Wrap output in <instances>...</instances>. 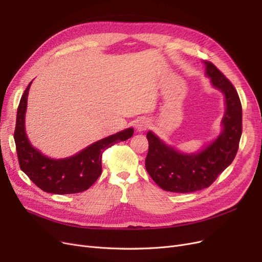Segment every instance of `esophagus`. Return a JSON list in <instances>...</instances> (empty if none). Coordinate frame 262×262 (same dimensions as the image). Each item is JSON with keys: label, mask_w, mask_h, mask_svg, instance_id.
<instances>
[{"label": "esophagus", "mask_w": 262, "mask_h": 262, "mask_svg": "<svg viewBox=\"0 0 262 262\" xmlns=\"http://www.w3.org/2000/svg\"><path fill=\"white\" fill-rule=\"evenodd\" d=\"M149 121H146L144 119L142 120H138L137 123H136V129H137L138 132H143L145 130L147 127H149Z\"/></svg>", "instance_id": "esophagus-1"}]
</instances>
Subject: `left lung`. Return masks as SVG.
Listing matches in <instances>:
<instances>
[{
  "instance_id": "8db88e82",
  "label": "left lung",
  "mask_w": 262,
  "mask_h": 262,
  "mask_svg": "<svg viewBox=\"0 0 262 262\" xmlns=\"http://www.w3.org/2000/svg\"><path fill=\"white\" fill-rule=\"evenodd\" d=\"M206 75L214 88L225 95L226 111L221 135L203 150L184 154L167 145L152 132L146 134L149 152L145 158L147 173L167 191L192 192L209 187L236 155L242 135V105L232 83L209 61Z\"/></svg>"
}]
</instances>
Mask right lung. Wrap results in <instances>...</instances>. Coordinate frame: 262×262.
<instances>
[{
	"label": "right lung",
	"mask_w": 262,
	"mask_h": 262,
	"mask_svg": "<svg viewBox=\"0 0 262 262\" xmlns=\"http://www.w3.org/2000/svg\"><path fill=\"white\" fill-rule=\"evenodd\" d=\"M31 83L20 99L14 134L21 170L34 184L46 192L67 195L86 190L101 174L103 152L111 145L130 138L134 129L126 128L98 140L74 156L61 159L50 158L35 149L26 134L25 118Z\"/></svg>",
	"instance_id": "right-lung-1"
}]
</instances>
